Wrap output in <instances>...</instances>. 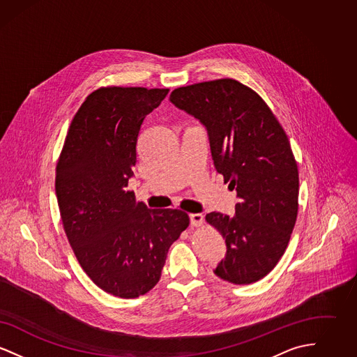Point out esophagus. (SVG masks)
Masks as SVG:
<instances>
[{
	"mask_svg": "<svg viewBox=\"0 0 357 357\" xmlns=\"http://www.w3.org/2000/svg\"><path fill=\"white\" fill-rule=\"evenodd\" d=\"M204 223V215L202 214H190V225L192 227H199Z\"/></svg>",
	"mask_w": 357,
	"mask_h": 357,
	"instance_id": "1",
	"label": "esophagus"
}]
</instances>
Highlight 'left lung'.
Returning <instances> with one entry per match:
<instances>
[{"mask_svg": "<svg viewBox=\"0 0 357 357\" xmlns=\"http://www.w3.org/2000/svg\"><path fill=\"white\" fill-rule=\"evenodd\" d=\"M170 100L206 126L214 166L239 198L234 217L206 215L227 246L214 273L236 285L257 282L285 253L297 220L298 167L288 135L255 89L234 79L179 86Z\"/></svg>", "mask_w": 357, "mask_h": 357, "instance_id": "8db88e82", "label": "left lung"}]
</instances>
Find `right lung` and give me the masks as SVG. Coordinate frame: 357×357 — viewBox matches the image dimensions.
<instances>
[{
  "label": "right lung",
  "mask_w": 357,
  "mask_h": 357,
  "mask_svg": "<svg viewBox=\"0 0 357 357\" xmlns=\"http://www.w3.org/2000/svg\"><path fill=\"white\" fill-rule=\"evenodd\" d=\"M169 88L100 86L73 116L56 165V195L70 248L108 294L136 298L159 282L182 210H149L128 191L144 118Z\"/></svg>",
  "instance_id": "right-lung-1"
}]
</instances>
